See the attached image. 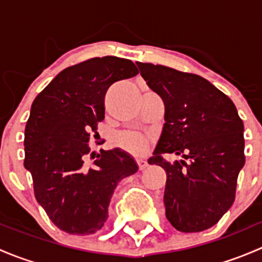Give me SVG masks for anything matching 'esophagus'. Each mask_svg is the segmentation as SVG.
<instances>
[{
    "mask_svg": "<svg viewBox=\"0 0 262 262\" xmlns=\"http://www.w3.org/2000/svg\"><path fill=\"white\" fill-rule=\"evenodd\" d=\"M137 165H138L139 170H144V168H147L148 162L144 160H139V161H137Z\"/></svg>",
    "mask_w": 262,
    "mask_h": 262,
    "instance_id": "34e87169",
    "label": "esophagus"
}]
</instances>
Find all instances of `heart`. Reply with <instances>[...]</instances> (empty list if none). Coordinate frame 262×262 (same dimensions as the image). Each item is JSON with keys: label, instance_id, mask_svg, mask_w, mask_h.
<instances>
[{"label": "heart", "instance_id": "obj_1", "mask_svg": "<svg viewBox=\"0 0 262 262\" xmlns=\"http://www.w3.org/2000/svg\"><path fill=\"white\" fill-rule=\"evenodd\" d=\"M113 144L133 157H142L148 152L150 139L138 132H121L113 139Z\"/></svg>", "mask_w": 262, "mask_h": 262}]
</instances>
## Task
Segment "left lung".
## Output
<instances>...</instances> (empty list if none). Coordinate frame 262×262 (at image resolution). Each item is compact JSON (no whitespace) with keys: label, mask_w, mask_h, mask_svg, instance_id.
<instances>
[{"label":"left lung","mask_w":262,"mask_h":262,"mask_svg":"<svg viewBox=\"0 0 262 262\" xmlns=\"http://www.w3.org/2000/svg\"><path fill=\"white\" fill-rule=\"evenodd\" d=\"M142 77L165 104V125L149 165L166 171L163 203L180 232H202L219 222L236 198L245 165L244 121L233 101L194 73L137 62ZM165 152L182 154L171 164Z\"/></svg>","instance_id":"8db88e82"}]
</instances>
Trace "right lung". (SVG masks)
<instances>
[{"mask_svg": "<svg viewBox=\"0 0 262 262\" xmlns=\"http://www.w3.org/2000/svg\"><path fill=\"white\" fill-rule=\"evenodd\" d=\"M137 75L129 59L90 58L63 70L31 105L24 166L33 178L36 202L67 233L84 236L101 229L115 187L138 171L133 158L118 148L101 149L90 167L84 165L94 156L89 142L99 136L107 89Z\"/></svg>", "mask_w": 262, "mask_h": 262, "instance_id": "1", "label": "right lung"}]
</instances>
